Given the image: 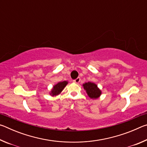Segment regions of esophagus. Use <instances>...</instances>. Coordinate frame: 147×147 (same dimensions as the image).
<instances>
[{
	"label": "esophagus",
	"mask_w": 147,
	"mask_h": 147,
	"mask_svg": "<svg viewBox=\"0 0 147 147\" xmlns=\"http://www.w3.org/2000/svg\"><path fill=\"white\" fill-rule=\"evenodd\" d=\"M80 82V78H79V77L73 80V82L75 83V84H79Z\"/></svg>",
	"instance_id": "34e87169"
}]
</instances>
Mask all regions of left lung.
<instances>
[{"label": "left lung", "mask_w": 147, "mask_h": 147, "mask_svg": "<svg viewBox=\"0 0 147 147\" xmlns=\"http://www.w3.org/2000/svg\"><path fill=\"white\" fill-rule=\"evenodd\" d=\"M83 87L88 95L89 96V98L96 99L100 97V96L101 95V90L98 88L97 85L94 83L91 82H86L83 84Z\"/></svg>", "instance_id": "1"}]
</instances>
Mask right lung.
<instances>
[{
	"label": "right lung",
	"instance_id": "obj_1",
	"mask_svg": "<svg viewBox=\"0 0 147 147\" xmlns=\"http://www.w3.org/2000/svg\"><path fill=\"white\" fill-rule=\"evenodd\" d=\"M67 84H68L67 81L60 82H58V84H56V85H54L53 86L51 91L50 92V94H51L52 96L58 95V94H60L61 92L63 91V89L65 88V86H67Z\"/></svg>",
	"mask_w": 147,
	"mask_h": 147
}]
</instances>
